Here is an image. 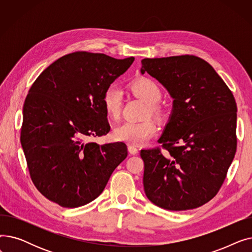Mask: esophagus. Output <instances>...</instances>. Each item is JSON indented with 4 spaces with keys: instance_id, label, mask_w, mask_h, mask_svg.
I'll list each match as a JSON object with an SVG mask.
<instances>
[{
    "instance_id": "34e87169",
    "label": "esophagus",
    "mask_w": 252,
    "mask_h": 252,
    "mask_svg": "<svg viewBox=\"0 0 252 252\" xmlns=\"http://www.w3.org/2000/svg\"><path fill=\"white\" fill-rule=\"evenodd\" d=\"M127 150H128V153L131 154V155H137L139 153V150L137 147L135 146H131V145H128L127 147Z\"/></svg>"
}]
</instances>
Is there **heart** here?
<instances>
[{
	"label": "heart",
	"instance_id": "obj_1",
	"mask_svg": "<svg viewBox=\"0 0 252 252\" xmlns=\"http://www.w3.org/2000/svg\"><path fill=\"white\" fill-rule=\"evenodd\" d=\"M129 90L137 98L148 105L149 114L156 117L161 115V109L157 103L161 99L162 92L153 79L148 77L137 78L129 85ZM102 103L106 115L111 119H117L121 115L123 103L121 90L114 85L109 86L104 92ZM156 131L155 124L150 121L141 123L126 122L113 129V137L117 141L140 146L154 137Z\"/></svg>",
	"mask_w": 252,
	"mask_h": 252
}]
</instances>
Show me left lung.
Here are the masks:
<instances>
[{"label":"left lung","instance_id":"obj_1","mask_svg":"<svg viewBox=\"0 0 252 252\" xmlns=\"http://www.w3.org/2000/svg\"><path fill=\"white\" fill-rule=\"evenodd\" d=\"M145 72L174 99L158 139L166 151L141 150L145 194L167 210L199 207L217 195L234 159V96L213 66L196 56L143 59L141 73Z\"/></svg>","mask_w":252,"mask_h":252}]
</instances>
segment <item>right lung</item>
<instances>
[{"label":"right lung","instance_id":"obj_1","mask_svg":"<svg viewBox=\"0 0 252 252\" xmlns=\"http://www.w3.org/2000/svg\"><path fill=\"white\" fill-rule=\"evenodd\" d=\"M134 60L72 53L48 66L30 89L20 141L34 186L49 200L68 208L88 204L126 158L125 143L84 140L110 130L103 94Z\"/></svg>","mask_w":252,"mask_h":252}]
</instances>
